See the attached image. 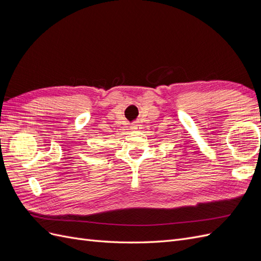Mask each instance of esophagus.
Wrapping results in <instances>:
<instances>
[{
    "label": "esophagus",
    "instance_id": "obj_1",
    "mask_svg": "<svg viewBox=\"0 0 261 261\" xmlns=\"http://www.w3.org/2000/svg\"><path fill=\"white\" fill-rule=\"evenodd\" d=\"M141 128V125L139 123H133L132 124V129L134 130H139Z\"/></svg>",
    "mask_w": 261,
    "mask_h": 261
}]
</instances>
